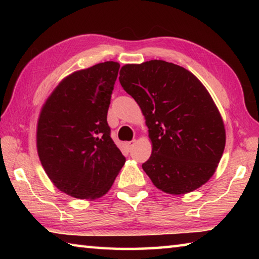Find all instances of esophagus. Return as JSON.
Listing matches in <instances>:
<instances>
[{
    "mask_svg": "<svg viewBox=\"0 0 259 259\" xmlns=\"http://www.w3.org/2000/svg\"><path fill=\"white\" fill-rule=\"evenodd\" d=\"M136 144V140H131V142H126L125 143V146H126V148H128V150H131V148H133V146L135 145Z\"/></svg>",
    "mask_w": 259,
    "mask_h": 259,
    "instance_id": "esophagus-1",
    "label": "esophagus"
}]
</instances>
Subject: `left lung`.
<instances>
[{
	"mask_svg": "<svg viewBox=\"0 0 259 259\" xmlns=\"http://www.w3.org/2000/svg\"><path fill=\"white\" fill-rule=\"evenodd\" d=\"M120 83L145 116L152 154L144 171L169 194L207 183L225 148L224 122L196 76L164 60L124 65Z\"/></svg>",
	"mask_w": 259,
	"mask_h": 259,
	"instance_id": "8db88e82",
	"label": "left lung"
}]
</instances>
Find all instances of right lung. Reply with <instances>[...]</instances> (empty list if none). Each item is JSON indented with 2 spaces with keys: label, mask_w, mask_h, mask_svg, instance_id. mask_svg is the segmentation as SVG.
Masks as SVG:
<instances>
[{
  "label": "right lung",
  "mask_w": 259,
  "mask_h": 259,
  "mask_svg": "<svg viewBox=\"0 0 259 259\" xmlns=\"http://www.w3.org/2000/svg\"><path fill=\"white\" fill-rule=\"evenodd\" d=\"M119 68L105 61L74 72L52 91L38 117L43 169L59 191L76 199L106 194L125 162L107 123Z\"/></svg>",
  "instance_id": "right-lung-1"
}]
</instances>
